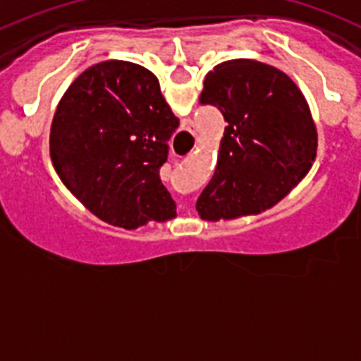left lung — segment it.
I'll use <instances>...</instances> for the list:
<instances>
[{
	"label": "left lung",
	"mask_w": 361,
	"mask_h": 361,
	"mask_svg": "<svg viewBox=\"0 0 361 361\" xmlns=\"http://www.w3.org/2000/svg\"><path fill=\"white\" fill-rule=\"evenodd\" d=\"M200 103L219 108L228 123L215 175L197 200L202 220L266 212L311 170L314 121L304 94L282 70L253 59L220 63L204 79Z\"/></svg>",
	"instance_id": "left-lung-1"
}]
</instances>
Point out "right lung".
I'll list each match as a JSON object with an SVG mask.
<instances>
[{"mask_svg": "<svg viewBox=\"0 0 361 361\" xmlns=\"http://www.w3.org/2000/svg\"><path fill=\"white\" fill-rule=\"evenodd\" d=\"M178 119L149 70L128 61L86 68L66 88L50 128L61 183L97 219L124 229L177 216L161 183Z\"/></svg>", "mask_w": 361, "mask_h": 361, "instance_id": "add662e5", "label": "right lung"}]
</instances>
